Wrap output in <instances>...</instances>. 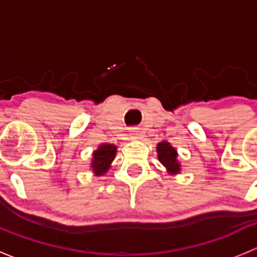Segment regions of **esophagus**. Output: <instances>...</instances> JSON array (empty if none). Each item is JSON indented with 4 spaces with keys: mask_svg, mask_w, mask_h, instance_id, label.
<instances>
[{
    "mask_svg": "<svg viewBox=\"0 0 257 257\" xmlns=\"http://www.w3.org/2000/svg\"><path fill=\"white\" fill-rule=\"evenodd\" d=\"M131 138H132V140H140V138H141L140 129H137V128L132 129V131H131Z\"/></svg>",
    "mask_w": 257,
    "mask_h": 257,
    "instance_id": "1",
    "label": "esophagus"
}]
</instances>
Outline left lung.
I'll return each instance as SVG.
<instances>
[{"mask_svg":"<svg viewBox=\"0 0 257 257\" xmlns=\"http://www.w3.org/2000/svg\"><path fill=\"white\" fill-rule=\"evenodd\" d=\"M157 157L158 161L166 167L167 172L171 175L179 174L181 167L177 160L176 148L172 147L169 142H161L157 145Z\"/></svg>","mask_w":257,"mask_h":257,"instance_id":"1","label":"left lung"}]
</instances>
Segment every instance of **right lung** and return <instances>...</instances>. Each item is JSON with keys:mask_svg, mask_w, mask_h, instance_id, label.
<instances>
[{"mask_svg": "<svg viewBox=\"0 0 257 257\" xmlns=\"http://www.w3.org/2000/svg\"><path fill=\"white\" fill-rule=\"evenodd\" d=\"M116 155V146L114 145H100L99 148L93 151L91 169L96 176H102L110 169L112 160Z\"/></svg>", "mask_w": 257, "mask_h": 257, "instance_id": "add662e5", "label": "right lung"}]
</instances>
